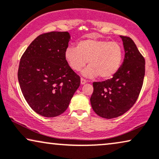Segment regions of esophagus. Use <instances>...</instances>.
Instances as JSON below:
<instances>
[{"label": "esophagus", "instance_id": "34e87169", "mask_svg": "<svg viewBox=\"0 0 159 159\" xmlns=\"http://www.w3.org/2000/svg\"><path fill=\"white\" fill-rule=\"evenodd\" d=\"M86 82H87V81H86V79H84V78H81V84H85Z\"/></svg>", "mask_w": 159, "mask_h": 159}]
</instances>
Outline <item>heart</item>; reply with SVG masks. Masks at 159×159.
I'll return each instance as SVG.
<instances>
[{
	"label": "heart",
	"instance_id": "b5f03b06",
	"mask_svg": "<svg viewBox=\"0 0 159 159\" xmlns=\"http://www.w3.org/2000/svg\"><path fill=\"white\" fill-rule=\"evenodd\" d=\"M123 57L121 46L106 40H82L76 47L70 46L65 52V60L74 71H81L88 61L89 66L83 74L91 78L98 75L102 79L112 78L119 70Z\"/></svg>",
	"mask_w": 159,
	"mask_h": 159
}]
</instances>
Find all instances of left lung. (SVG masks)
Returning a JSON list of instances; mask_svg holds the SVG:
<instances>
[{
  "mask_svg": "<svg viewBox=\"0 0 159 159\" xmlns=\"http://www.w3.org/2000/svg\"><path fill=\"white\" fill-rule=\"evenodd\" d=\"M120 37L125 50L121 67L111 79L94 82L90 98L94 111L107 119L122 116L135 104L145 77V58L129 37Z\"/></svg>",
  "mask_w": 159,
  "mask_h": 159,
  "instance_id": "left-lung-1",
  "label": "left lung"
}]
</instances>
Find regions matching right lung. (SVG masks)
<instances>
[{
	"instance_id": "1",
	"label": "right lung",
	"mask_w": 159,
	"mask_h": 159,
	"mask_svg": "<svg viewBox=\"0 0 159 159\" xmlns=\"http://www.w3.org/2000/svg\"><path fill=\"white\" fill-rule=\"evenodd\" d=\"M70 39L67 32L38 36L20 59L18 80L27 104L35 113L52 118L64 113L81 78L65 60Z\"/></svg>"
}]
</instances>
